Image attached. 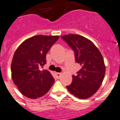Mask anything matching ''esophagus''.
I'll use <instances>...</instances> for the list:
<instances>
[{
    "label": "esophagus",
    "mask_w": 120,
    "mask_h": 120,
    "mask_svg": "<svg viewBox=\"0 0 120 120\" xmlns=\"http://www.w3.org/2000/svg\"><path fill=\"white\" fill-rule=\"evenodd\" d=\"M55 75H56V77H57V78H60L61 75H62V74L60 73H55Z\"/></svg>",
    "instance_id": "1"
}]
</instances>
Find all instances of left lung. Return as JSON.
Segmentation results:
<instances>
[{"instance_id":"obj_1","label":"left lung","mask_w":120,"mask_h":120,"mask_svg":"<svg viewBox=\"0 0 120 120\" xmlns=\"http://www.w3.org/2000/svg\"><path fill=\"white\" fill-rule=\"evenodd\" d=\"M61 38L73 49L76 62L81 65L76 75L72 76V83L67 86V89L79 99H87L97 92L104 80L103 57L94 43L82 36L68 34Z\"/></svg>"}]
</instances>
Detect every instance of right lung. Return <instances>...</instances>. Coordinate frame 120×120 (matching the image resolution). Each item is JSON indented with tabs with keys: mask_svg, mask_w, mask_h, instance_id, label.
Instances as JSON below:
<instances>
[{
	"mask_svg": "<svg viewBox=\"0 0 120 120\" xmlns=\"http://www.w3.org/2000/svg\"><path fill=\"white\" fill-rule=\"evenodd\" d=\"M58 38V36H35L25 41L15 52L11 77L18 90L26 97H42L54 83L55 79L50 72L39 68L46 63L47 53Z\"/></svg>",
	"mask_w": 120,
	"mask_h": 120,
	"instance_id": "add662e5",
	"label": "right lung"
}]
</instances>
